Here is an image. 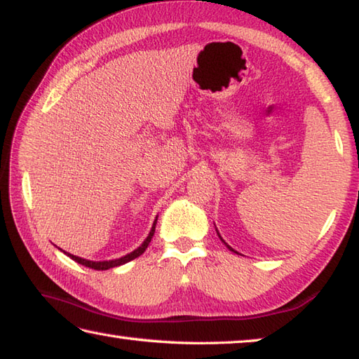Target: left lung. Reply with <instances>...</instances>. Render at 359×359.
Returning a JSON list of instances; mask_svg holds the SVG:
<instances>
[{
  "label": "left lung",
  "mask_w": 359,
  "mask_h": 359,
  "mask_svg": "<svg viewBox=\"0 0 359 359\" xmlns=\"http://www.w3.org/2000/svg\"><path fill=\"white\" fill-rule=\"evenodd\" d=\"M219 238H220V236H219ZM228 248H229V250H231V252H234V250H233V248H231V247H228Z\"/></svg>",
  "instance_id": "1"
}]
</instances>
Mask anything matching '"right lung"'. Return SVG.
Returning a JSON list of instances; mask_svg holds the SVG:
<instances>
[{"mask_svg":"<svg viewBox=\"0 0 359 359\" xmlns=\"http://www.w3.org/2000/svg\"><path fill=\"white\" fill-rule=\"evenodd\" d=\"M156 220H158V219H156ZM156 220H154V223H153V228H151V231H150V234H148V238L144 241V243H142V245H140L137 250H134L133 253L126 255V256H123V258H120V259H114V261H101V262H93V261H87V259H83V258H78V256H73V255H70V253H67V255H69L73 261H76L78 264H83V266L89 267V269H93V270H107V269H112V267L121 266V264H125V262H130V261H133L134 258H137V256H140L142 253L145 252V248L148 247V243H150V241H151V238H153V234H154V228H156Z\"/></svg>","mask_w":359,"mask_h":359,"instance_id":"add662e5","label":"right lung"}]
</instances>
